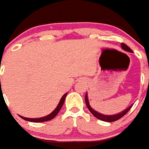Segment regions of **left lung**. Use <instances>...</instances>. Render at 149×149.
Masks as SVG:
<instances>
[{
	"instance_id": "obj_1",
	"label": "left lung",
	"mask_w": 149,
	"mask_h": 149,
	"mask_svg": "<svg viewBox=\"0 0 149 149\" xmlns=\"http://www.w3.org/2000/svg\"><path fill=\"white\" fill-rule=\"evenodd\" d=\"M121 48L123 49L126 50L127 52H132V50L130 49L127 45H126L124 43H121ZM85 101H86V104L87 108L89 109V111H91V113L93 114L95 118H97V119L100 120H104V121H107V122H112V121H115V120H119L120 118H121L123 116H125L126 113L130 111V109L132 108V106H130L128 108H127L125 111L120 112V113H118V114H115V115H104V114H101V113H98L96 111H94L93 109L91 108V107L90 106L88 101V97H87V93H86V96H85Z\"/></svg>"
}]
</instances>
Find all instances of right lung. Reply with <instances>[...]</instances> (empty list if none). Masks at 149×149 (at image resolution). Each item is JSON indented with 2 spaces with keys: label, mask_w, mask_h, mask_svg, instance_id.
Returning a JSON list of instances; mask_svg holds the SVG:
<instances>
[{
  "label": "right lung",
  "mask_w": 149,
  "mask_h": 149,
  "mask_svg": "<svg viewBox=\"0 0 149 149\" xmlns=\"http://www.w3.org/2000/svg\"><path fill=\"white\" fill-rule=\"evenodd\" d=\"M67 95V93L64 94V95L61 98L60 101L58 103V106L56 107L55 110H54L49 115L45 116V117H43V118H24V117H22V116H20L22 119H24L25 120H28V121H31V122H44V121H47V120H52V118H54L57 115V113L59 112V111L61 110L62 108V107H63V104H64V101H65V97Z\"/></svg>",
  "instance_id": "obj_1"
}]
</instances>
